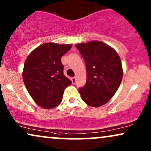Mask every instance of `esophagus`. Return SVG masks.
Returning a JSON list of instances; mask_svg holds the SVG:
<instances>
[{
  "label": "esophagus",
  "instance_id": "1",
  "mask_svg": "<svg viewBox=\"0 0 151 151\" xmlns=\"http://www.w3.org/2000/svg\"><path fill=\"white\" fill-rule=\"evenodd\" d=\"M71 80H72V83H76V81H77V78L76 77H72V79H71Z\"/></svg>",
  "mask_w": 151,
  "mask_h": 151
}]
</instances>
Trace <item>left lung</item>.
<instances>
[{"label":"left lung","mask_w":151,"mask_h":151,"mask_svg":"<svg viewBox=\"0 0 151 151\" xmlns=\"http://www.w3.org/2000/svg\"><path fill=\"white\" fill-rule=\"evenodd\" d=\"M75 47L86 67V83L79 88L81 98L88 105L99 107L114 96L121 84V58L113 48L99 41L77 44Z\"/></svg>","instance_id":"1"}]
</instances>
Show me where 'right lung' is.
I'll return each instance as SVG.
<instances>
[{
    "label": "right lung",
    "instance_id": "right-lung-1",
    "mask_svg": "<svg viewBox=\"0 0 151 151\" xmlns=\"http://www.w3.org/2000/svg\"><path fill=\"white\" fill-rule=\"evenodd\" d=\"M72 45L46 43L28 55L24 63L23 80L33 100L45 109L61 102L65 89L72 84L63 74L61 58Z\"/></svg>",
    "mask_w": 151,
    "mask_h": 151
}]
</instances>
